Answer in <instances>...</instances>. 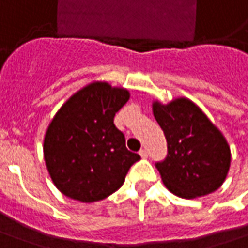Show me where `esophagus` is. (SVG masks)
Wrapping results in <instances>:
<instances>
[{
    "label": "esophagus",
    "mask_w": 248,
    "mask_h": 248,
    "mask_svg": "<svg viewBox=\"0 0 248 248\" xmlns=\"http://www.w3.org/2000/svg\"><path fill=\"white\" fill-rule=\"evenodd\" d=\"M139 154H140V157H142V158H147V155H149V153H147L146 149H142V150L139 151Z\"/></svg>",
    "instance_id": "1"
}]
</instances>
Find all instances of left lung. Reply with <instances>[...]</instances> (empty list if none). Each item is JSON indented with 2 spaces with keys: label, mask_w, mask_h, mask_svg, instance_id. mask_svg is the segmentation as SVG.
Here are the masks:
<instances>
[{
  "label": "left lung",
  "mask_w": 248,
  "mask_h": 248,
  "mask_svg": "<svg viewBox=\"0 0 248 248\" xmlns=\"http://www.w3.org/2000/svg\"><path fill=\"white\" fill-rule=\"evenodd\" d=\"M153 114L168 142L167 158L155 164L168 190L184 199L218 190L231 167V149L220 129L188 98L153 101Z\"/></svg>",
  "instance_id": "obj_1"
}]
</instances>
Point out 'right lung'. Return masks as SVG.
Here are the masks:
<instances>
[{
	"mask_svg": "<svg viewBox=\"0 0 248 248\" xmlns=\"http://www.w3.org/2000/svg\"><path fill=\"white\" fill-rule=\"evenodd\" d=\"M129 91L91 81L66 99L43 138V158L51 180L65 197L93 203L120 188L139 154L125 147L113 119Z\"/></svg>",
	"mask_w": 248,
	"mask_h": 248,
	"instance_id": "1",
	"label": "right lung"
}]
</instances>
